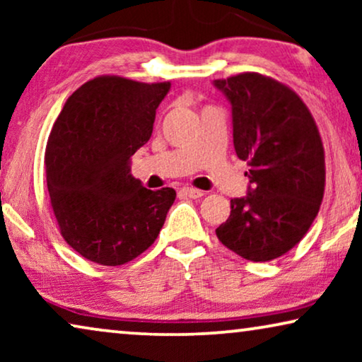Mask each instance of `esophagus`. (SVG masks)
Here are the masks:
<instances>
[{
  "mask_svg": "<svg viewBox=\"0 0 362 362\" xmlns=\"http://www.w3.org/2000/svg\"><path fill=\"white\" fill-rule=\"evenodd\" d=\"M180 192L186 197H192V199H197V197L204 196V192L199 191V189H194V187H182Z\"/></svg>",
  "mask_w": 362,
  "mask_h": 362,
  "instance_id": "esophagus-1",
  "label": "esophagus"
}]
</instances>
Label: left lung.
<instances>
[{
	"instance_id": "8db88e82",
	"label": "left lung",
	"mask_w": 362,
	"mask_h": 362,
	"mask_svg": "<svg viewBox=\"0 0 362 362\" xmlns=\"http://www.w3.org/2000/svg\"><path fill=\"white\" fill-rule=\"evenodd\" d=\"M232 105L234 148L250 187L230 199L216 229L227 249L250 262L279 259L303 239L325 194V148L315 118L288 86L257 72L217 78Z\"/></svg>"
}]
</instances>
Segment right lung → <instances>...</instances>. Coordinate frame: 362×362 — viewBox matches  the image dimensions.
Returning <instances> with one entry per match:
<instances>
[{"label":"right lung","mask_w":362,"mask_h":362,"mask_svg":"<svg viewBox=\"0 0 362 362\" xmlns=\"http://www.w3.org/2000/svg\"><path fill=\"white\" fill-rule=\"evenodd\" d=\"M170 82L100 76L67 98L49 135L47 191L64 240L98 265L136 259L156 240L176 199L130 175V158L150 140Z\"/></svg>","instance_id":"obj_1"}]
</instances>
